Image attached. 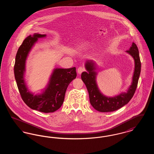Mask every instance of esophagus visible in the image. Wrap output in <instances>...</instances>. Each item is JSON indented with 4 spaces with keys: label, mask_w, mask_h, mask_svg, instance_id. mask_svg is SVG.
<instances>
[{
    "label": "esophagus",
    "mask_w": 154,
    "mask_h": 154,
    "mask_svg": "<svg viewBox=\"0 0 154 154\" xmlns=\"http://www.w3.org/2000/svg\"><path fill=\"white\" fill-rule=\"evenodd\" d=\"M84 71H85V69L84 68V67H79L78 68V69H77V73L79 74L82 73Z\"/></svg>",
    "instance_id": "esophagus-1"
}]
</instances>
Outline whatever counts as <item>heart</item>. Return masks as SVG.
Listing matches in <instances>:
<instances>
[{
    "mask_svg": "<svg viewBox=\"0 0 154 154\" xmlns=\"http://www.w3.org/2000/svg\"><path fill=\"white\" fill-rule=\"evenodd\" d=\"M77 50H78L79 51H82V50H83V47H82V46H80V47H78V48H77Z\"/></svg>",
    "mask_w": 154,
    "mask_h": 154,
    "instance_id": "b5f03b06",
    "label": "heart"
}]
</instances>
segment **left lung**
Segmentation results:
<instances>
[{
    "label": "left lung",
    "mask_w": 154,
    "mask_h": 154,
    "mask_svg": "<svg viewBox=\"0 0 154 154\" xmlns=\"http://www.w3.org/2000/svg\"><path fill=\"white\" fill-rule=\"evenodd\" d=\"M126 52L131 55L134 61V69L131 85L126 92H122L114 97L104 95L99 89L96 82V63L92 60L86 62L85 67L87 72L81 74V79L87 88L91 104L100 112H111L123 107L131 100L137 88L141 72V62L139 52L136 44L132 43V46Z\"/></svg>",
    "instance_id": "left-lung-1"
}]
</instances>
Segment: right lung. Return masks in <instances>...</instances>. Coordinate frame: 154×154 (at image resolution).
I'll list each match as a JSON object with an SVG mask.
<instances>
[{
    "mask_svg": "<svg viewBox=\"0 0 154 154\" xmlns=\"http://www.w3.org/2000/svg\"><path fill=\"white\" fill-rule=\"evenodd\" d=\"M45 37L46 35L36 33L23 40L15 57L14 70L17 87L23 102L33 110L48 113L53 112L61 107L67 88L76 78L77 73L75 67L69 69L55 68L42 94L34 95L30 92L25 81L26 60L38 38Z\"/></svg>",
    "mask_w": 154,
    "mask_h": 154,
    "instance_id": "1",
    "label": "right lung"
}]
</instances>
